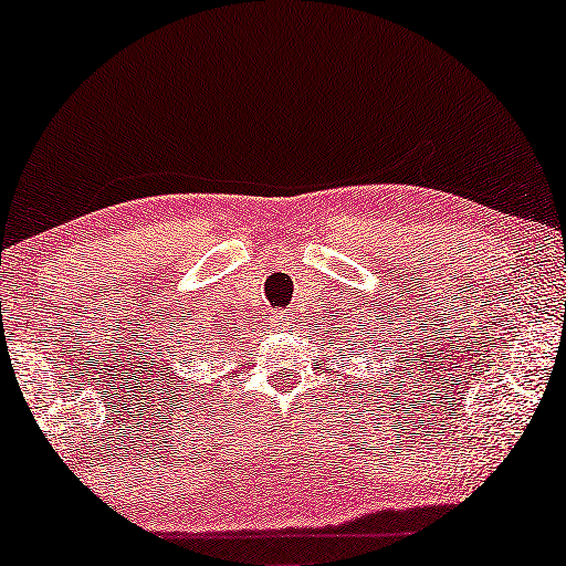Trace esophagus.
I'll use <instances>...</instances> for the list:
<instances>
[{
	"instance_id": "obj_1",
	"label": "esophagus",
	"mask_w": 566,
	"mask_h": 566,
	"mask_svg": "<svg viewBox=\"0 0 566 566\" xmlns=\"http://www.w3.org/2000/svg\"><path fill=\"white\" fill-rule=\"evenodd\" d=\"M280 322H282V319H280Z\"/></svg>"
}]
</instances>
